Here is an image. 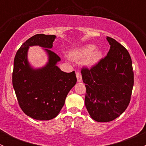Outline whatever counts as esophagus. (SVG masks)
Returning <instances> with one entry per match:
<instances>
[{"instance_id":"esophagus-1","label":"esophagus","mask_w":146,"mask_h":146,"mask_svg":"<svg viewBox=\"0 0 146 146\" xmlns=\"http://www.w3.org/2000/svg\"><path fill=\"white\" fill-rule=\"evenodd\" d=\"M76 77H77V80H78V82H80L82 81V76H81V74H80L79 72H77L76 73Z\"/></svg>"}]
</instances>
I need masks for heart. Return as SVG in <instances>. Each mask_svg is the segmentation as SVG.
<instances>
[{"mask_svg": "<svg viewBox=\"0 0 146 146\" xmlns=\"http://www.w3.org/2000/svg\"><path fill=\"white\" fill-rule=\"evenodd\" d=\"M70 56L76 61H82V64L88 68L96 66L102 57V52L94 44H87L70 52Z\"/></svg>", "mask_w": 146, "mask_h": 146, "instance_id": "1", "label": "heart"}]
</instances>
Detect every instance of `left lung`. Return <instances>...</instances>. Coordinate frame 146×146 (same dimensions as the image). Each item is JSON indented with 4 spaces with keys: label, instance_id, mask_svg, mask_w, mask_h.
Instances as JSON below:
<instances>
[{
    "label": "left lung",
    "instance_id": "8db88e82",
    "mask_svg": "<svg viewBox=\"0 0 146 146\" xmlns=\"http://www.w3.org/2000/svg\"><path fill=\"white\" fill-rule=\"evenodd\" d=\"M107 39L110 45L107 56L90 70H81L86 84L85 107L91 118L98 122L113 121L126 110L133 86L129 53L115 39Z\"/></svg>",
    "mask_w": 146,
    "mask_h": 146
}]
</instances>
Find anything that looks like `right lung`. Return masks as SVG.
Segmentation results:
<instances>
[{
    "label": "right lung",
    "mask_w": 146,
    "mask_h": 146,
    "mask_svg": "<svg viewBox=\"0 0 146 146\" xmlns=\"http://www.w3.org/2000/svg\"><path fill=\"white\" fill-rule=\"evenodd\" d=\"M56 36L38 34L27 39L16 53L13 85L19 105L25 114L36 120L55 118L64 105L69 91L77 82L75 71L66 73L57 66L61 58L51 50ZM43 48L48 61L34 68L28 61L29 47Z\"/></svg>",
    "instance_id": "add662e5"
}]
</instances>
